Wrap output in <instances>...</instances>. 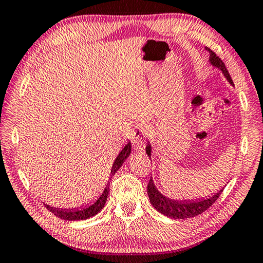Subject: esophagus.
<instances>
[{
    "instance_id": "1",
    "label": "esophagus",
    "mask_w": 263,
    "mask_h": 263,
    "mask_svg": "<svg viewBox=\"0 0 263 263\" xmlns=\"http://www.w3.org/2000/svg\"><path fill=\"white\" fill-rule=\"evenodd\" d=\"M147 140V125L138 124L132 132V145L136 149H142Z\"/></svg>"
}]
</instances>
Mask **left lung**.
Returning a JSON list of instances; mask_svg holds the SVG:
<instances>
[{
  "label": "left lung",
  "mask_w": 263,
  "mask_h": 263,
  "mask_svg": "<svg viewBox=\"0 0 263 263\" xmlns=\"http://www.w3.org/2000/svg\"><path fill=\"white\" fill-rule=\"evenodd\" d=\"M206 50L210 53V62L215 66V67L219 68L222 73H224L225 78L229 80L231 84H233L232 78L229 73L228 68L222 60L218 57L215 52L210 50L209 47H205ZM146 153H147L148 157L151 158V145L147 144L146 146ZM221 189L218 191L211 197L209 198H203V199H196V201H173V199H169L164 197L163 195L159 193V190L155 188L153 183L152 177L149 179V182L147 184V194L149 197V201L152 203V205L157 209L159 212H161L162 215L174 218V219H185V218H191L201 215L204 211H206L209 208H210L213 203H215L218 198H219L220 194L222 193Z\"/></svg>",
  "instance_id": "obj_1"
}]
</instances>
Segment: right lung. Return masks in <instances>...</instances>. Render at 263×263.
Instances as JSON below:
<instances>
[{"label": "right lung", "instance_id": "obj_1", "mask_svg": "<svg viewBox=\"0 0 263 263\" xmlns=\"http://www.w3.org/2000/svg\"><path fill=\"white\" fill-rule=\"evenodd\" d=\"M130 153H131V144L130 142H127V145L121 151V153L118 154V157L115 160V162L112 164V169H111V176L109 180H111V177L115 175V173L117 172L119 168H121L123 162L128 158ZM109 184H110V182L108 181V184H106L103 194H102L100 196V198L97 199V201L90 206L81 208V209H70V210L57 209V208H53L50 205H46V204H45V206L47 208V210H50L53 213V215L57 216L58 218H61V219H64V220L72 221V220L88 219V218L97 215V213H99L102 209H103L104 204L106 202V197H108V195H109Z\"/></svg>", "mask_w": 263, "mask_h": 263}]
</instances>
